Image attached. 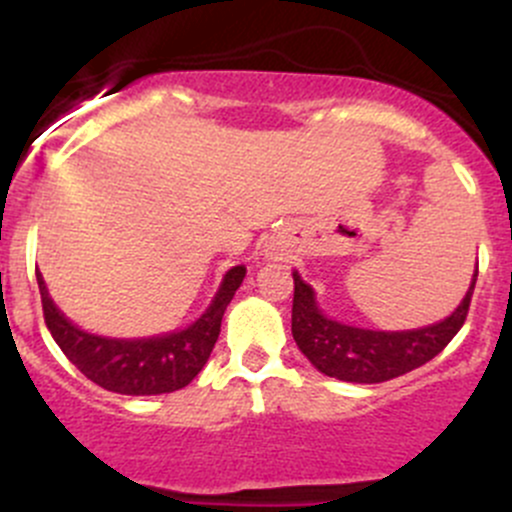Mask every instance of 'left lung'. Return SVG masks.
Returning <instances> with one entry per match:
<instances>
[{"mask_svg": "<svg viewBox=\"0 0 512 512\" xmlns=\"http://www.w3.org/2000/svg\"><path fill=\"white\" fill-rule=\"evenodd\" d=\"M292 299V337L302 354L322 374L354 384H381L396 376L414 371L441 354L446 344L461 332L468 317L478 270L471 289L466 292L456 312L431 327L409 332H374V329L349 327L322 314L314 302V292L297 272Z\"/></svg>", "mask_w": 512, "mask_h": 512, "instance_id": "1", "label": "left lung"}]
</instances>
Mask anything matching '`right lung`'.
I'll list each match as a JSON object with an SVG mask.
<instances>
[{"mask_svg":"<svg viewBox=\"0 0 512 512\" xmlns=\"http://www.w3.org/2000/svg\"><path fill=\"white\" fill-rule=\"evenodd\" d=\"M242 280L245 267H232L208 312L183 332L151 339H106L74 327L51 302L41 275H36L44 322L66 359L101 389L126 396L170 394L188 386L213 352L227 304Z\"/></svg>","mask_w":512,"mask_h":512,"instance_id":"obj_1","label":"right lung"}]
</instances>
